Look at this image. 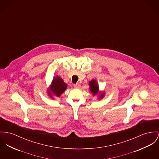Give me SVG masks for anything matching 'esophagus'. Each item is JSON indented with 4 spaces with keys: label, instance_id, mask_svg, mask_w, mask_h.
Wrapping results in <instances>:
<instances>
[{
    "label": "esophagus",
    "instance_id": "obj_1",
    "mask_svg": "<svg viewBox=\"0 0 159 159\" xmlns=\"http://www.w3.org/2000/svg\"><path fill=\"white\" fill-rule=\"evenodd\" d=\"M74 87H75V88H78V87H80V84H78V83H77V84H74Z\"/></svg>",
    "mask_w": 159,
    "mask_h": 159
}]
</instances>
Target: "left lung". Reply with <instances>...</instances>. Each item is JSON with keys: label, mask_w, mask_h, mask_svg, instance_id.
Wrapping results in <instances>:
<instances>
[{"label": "left lung", "mask_w": 159, "mask_h": 159, "mask_svg": "<svg viewBox=\"0 0 159 159\" xmlns=\"http://www.w3.org/2000/svg\"><path fill=\"white\" fill-rule=\"evenodd\" d=\"M89 85L90 91L92 93L93 96L98 95L99 99H102L104 97L105 92L104 91L103 92L100 91L98 84L95 80H92L90 81L89 83Z\"/></svg>", "instance_id": "obj_1"}]
</instances>
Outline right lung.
<instances>
[{
    "label": "right lung",
    "mask_w": 159,
    "mask_h": 159,
    "mask_svg": "<svg viewBox=\"0 0 159 159\" xmlns=\"http://www.w3.org/2000/svg\"><path fill=\"white\" fill-rule=\"evenodd\" d=\"M67 87V84L64 82L61 78L58 75L54 76L51 84L47 90L48 95L52 99H53V96L60 97L64 92Z\"/></svg>",
    "instance_id": "add662e5"
}]
</instances>
